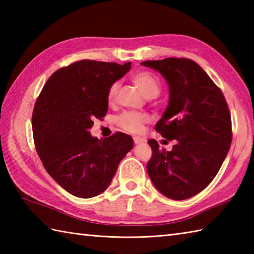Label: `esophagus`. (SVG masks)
<instances>
[{
    "label": "esophagus",
    "mask_w": 254,
    "mask_h": 254,
    "mask_svg": "<svg viewBox=\"0 0 254 254\" xmlns=\"http://www.w3.org/2000/svg\"><path fill=\"white\" fill-rule=\"evenodd\" d=\"M133 141H134V143H135L136 145H138V144H143V143L145 142L143 138H141V137H137V136L133 137Z\"/></svg>",
    "instance_id": "1"
}]
</instances>
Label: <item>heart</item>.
<instances>
[{"label":"heart","mask_w":254,"mask_h":254,"mask_svg":"<svg viewBox=\"0 0 254 254\" xmlns=\"http://www.w3.org/2000/svg\"><path fill=\"white\" fill-rule=\"evenodd\" d=\"M132 79L141 93L148 99L157 97L160 91V83L156 75L148 71H139L133 74ZM119 90V83H113L108 89L107 98L108 101H115ZM119 127L123 130L131 133H138L142 131L143 126L148 122V117L146 115L138 112H123L118 118Z\"/></svg>","instance_id":"heart-1"}]
</instances>
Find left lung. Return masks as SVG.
Returning a JSON list of instances; mask_svg holds the SVG:
<instances>
[{"label": "left lung", "instance_id": "8db88e82", "mask_svg": "<svg viewBox=\"0 0 254 254\" xmlns=\"http://www.w3.org/2000/svg\"><path fill=\"white\" fill-rule=\"evenodd\" d=\"M169 86V102L156 131L176 144L168 152L149 139L147 172L156 189L171 199H186L203 191L217 175L230 148L231 118L225 97L197 63L166 58L144 61Z\"/></svg>", "mask_w": 254, "mask_h": 254}]
</instances>
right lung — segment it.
<instances>
[{"mask_svg": "<svg viewBox=\"0 0 254 254\" xmlns=\"http://www.w3.org/2000/svg\"><path fill=\"white\" fill-rule=\"evenodd\" d=\"M130 68L131 62H74L53 73L38 97L31 118L37 153L48 174L72 195H99L133 148L126 133L100 139L89 133L94 119L108 111V89Z\"/></svg>", "mask_w": 254, "mask_h": 254, "instance_id": "add662e5", "label": "right lung"}]
</instances>
